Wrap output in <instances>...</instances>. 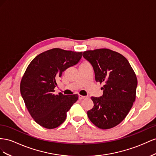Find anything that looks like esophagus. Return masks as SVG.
Here are the masks:
<instances>
[{
	"label": "esophagus",
	"instance_id": "esophagus-1",
	"mask_svg": "<svg viewBox=\"0 0 156 156\" xmlns=\"http://www.w3.org/2000/svg\"><path fill=\"white\" fill-rule=\"evenodd\" d=\"M86 98V97L85 96H82V95H78V99H79V100H82V99H84Z\"/></svg>",
	"mask_w": 156,
	"mask_h": 156
}]
</instances>
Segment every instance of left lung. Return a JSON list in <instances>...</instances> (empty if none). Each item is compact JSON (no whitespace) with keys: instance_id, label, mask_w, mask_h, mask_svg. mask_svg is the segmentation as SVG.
<instances>
[{"instance_id":"left-lung-1","label":"left lung","mask_w":156,"mask_h":156,"mask_svg":"<svg viewBox=\"0 0 156 156\" xmlns=\"http://www.w3.org/2000/svg\"><path fill=\"white\" fill-rule=\"evenodd\" d=\"M83 57L92 65L95 81L104 83L103 96L91 97L94 106L87 116L102 129L112 128L125 119L135 101L136 74L125 57L109 49L85 51Z\"/></svg>"}]
</instances>
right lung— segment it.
<instances>
[{
    "label": "right lung",
    "instance_id": "obj_1",
    "mask_svg": "<svg viewBox=\"0 0 156 156\" xmlns=\"http://www.w3.org/2000/svg\"><path fill=\"white\" fill-rule=\"evenodd\" d=\"M82 52L53 48L32 60L21 78L20 91L35 122L46 129L63 123L66 112L78 99L77 94H55L57 80L64 71L78 63Z\"/></svg>",
    "mask_w": 156,
    "mask_h": 156
}]
</instances>
